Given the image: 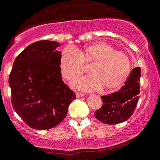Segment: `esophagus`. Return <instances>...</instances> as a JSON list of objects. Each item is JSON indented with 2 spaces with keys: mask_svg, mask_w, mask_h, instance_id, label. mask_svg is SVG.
I'll list each match as a JSON object with an SVG mask.
<instances>
[{
  "mask_svg": "<svg viewBox=\"0 0 160 160\" xmlns=\"http://www.w3.org/2000/svg\"><path fill=\"white\" fill-rule=\"evenodd\" d=\"M84 96H85V94H84L76 93V97L77 98H82V97H84Z\"/></svg>",
  "mask_w": 160,
  "mask_h": 160,
  "instance_id": "esophagus-1",
  "label": "esophagus"
}]
</instances>
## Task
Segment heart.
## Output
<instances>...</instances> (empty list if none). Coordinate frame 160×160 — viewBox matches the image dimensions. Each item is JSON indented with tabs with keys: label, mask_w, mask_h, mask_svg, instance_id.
Returning a JSON list of instances; mask_svg holds the SVG:
<instances>
[{
	"label": "heart",
	"mask_w": 160,
	"mask_h": 160,
	"mask_svg": "<svg viewBox=\"0 0 160 160\" xmlns=\"http://www.w3.org/2000/svg\"><path fill=\"white\" fill-rule=\"evenodd\" d=\"M88 61H94L89 70L92 75L73 80L74 88L87 92L104 87L115 88L125 82L130 71V61L125 53L115 51L105 42H98L82 50L71 45L65 47L60 59L62 75L67 80L72 79L83 72L85 62Z\"/></svg>",
	"instance_id": "obj_1"
}]
</instances>
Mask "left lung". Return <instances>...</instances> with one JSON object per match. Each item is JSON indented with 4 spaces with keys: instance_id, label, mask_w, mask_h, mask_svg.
Wrapping results in <instances>:
<instances>
[{
    "instance_id": "left-lung-1",
    "label": "left lung",
    "mask_w": 160,
    "mask_h": 160,
    "mask_svg": "<svg viewBox=\"0 0 160 160\" xmlns=\"http://www.w3.org/2000/svg\"><path fill=\"white\" fill-rule=\"evenodd\" d=\"M140 68H134L118 92L101 96L103 105L94 113L98 121L106 124H116L131 117L139 100Z\"/></svg>"
}]
</instances>
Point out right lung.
Instances as JSON below:
<instances>
[{
  "instance_id": "right-lung-1",
  "label": "right lung",
  "mask_w": 160,
  "mask_h": 160,
  "mask_svg": "<svg viewBox=\"0 0 160 160\" xmlns=\"http://www.w3.org/2000/svg\"><path fill=\"white\" fill-rule=\"evenodd\" d=\"M59 42H33L18 55L9 77L12 105L23 121L36 130L57 126L66 118L75 94L63 83Z\"/></svg>"
}]
</instances>
